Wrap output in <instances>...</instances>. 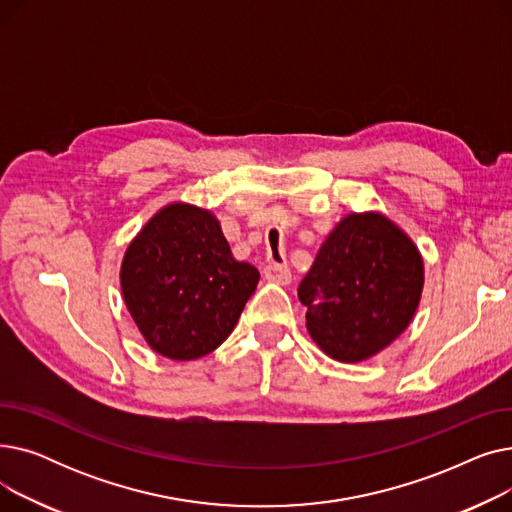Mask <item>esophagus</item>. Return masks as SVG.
<instances>
[{
    "label": "esophagus",
    "instance_id": "34e87169",
    "mask_svg": "<svg viewBox=\"0 0 512 512\" xmlns=\"http://www.w3.org/2000/svg\"><path fill=\"white\" fill-rule=\"evenodd\" d=\"M263 276H265V280H267V282L282 284V286H286V284L290 282V278H292V274H290L288 267H286V265H280V263H270V265H265Z\"/></svg>",
    "mask_w": 512,
    "mask_h": 512
}]
</instances>
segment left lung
I'll list each match as a JSON object with an SVG mask.
<instances>
[{"mask_svg": "<svg viewBox=\"0 0 512 512\" xmlns=\"http://www.w3.org/2000/svg\"><path fill=\"white\" fill-rule=\"evenodd\" d=\"M423 290L415 242L378 211L351 213L321 245L299 286L307 330L328 357L359 363L411 324Z\"/></svg>", "mask_w": 512, "mask_h": 512, "instance_id": "8db88e82", "label": "left lung"}]
</instances>
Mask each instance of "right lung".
I'll use <instances>...</instances> for the list:
<instances>
[{"instance_id":"1","label":"right lung","mask_w":512,"mask_h":512,"mask_svg":"<svg viewBox=\"0 0 512 512\" xmlns=\"http://www.w3.org/2000/svg\"><path fill=\"white\" fill-rule=\"evenodd\" d=\"M259 282L257 267L232 257L218 218L188 203L159 209L122 259L124 303L161 357L193 361L234 330Z\"/></svg>"}]
</instances>
